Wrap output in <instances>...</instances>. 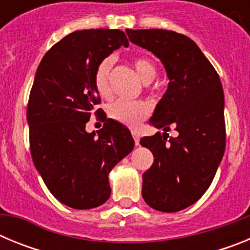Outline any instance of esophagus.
<instances>
[{"label": "esophagus", "mask_w": 250, "mask_h": 250, "mask_svg": "<svg viewBox=\"0 0 250 250\" xmlns=\"http://www.w3.org/2000/svg\"><path fill=\"white\" fill-rule=\"evenodd\" d=\"M131 134H132V136H134V141H135V145H136V146H139V145H140V138H139L138 132L131 131Z\"/></svg>", "instance_id": "34e87169"}]
</instances>
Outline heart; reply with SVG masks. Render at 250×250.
Returning a JSON list of instances; mask_svg holds the SVG:
<instances>
[{
    "label": "heart",
    "mask_w": 250,
    "mask_h": 250,
    "mask_svg": "<svg viewBox=\"0 0 250 250\" xmlns=\"http://www.w3.org/2000/svg\"><path fill=\"white\" fill-rule=\"evenodd\" d=\"M111 57H106L99 63L94 76L95 89L101 98L110 96L109 75L112 67ZM134 67L140 80L144 83H150L156 75V68L154 63L146 57H138L134 60ZM109 116L119 123L130 127L138 126L141 121L146 119L150 114V106L144 101H126L118 100L109 106Z\"/></svg>",
    "instance_id": "1"
}]
</instances>
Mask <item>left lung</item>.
I'll list each match as a JSON object with an SVG mask.
<instances>
[{
    "label": "left lung",
    "mask_w": 250,
    "mask_h": 250,
    "mask_svg": "<svg viewBox=\"0 0 250 250\" xmlns=\"http://www.w3.org/2000/svg\"><path fill=\"white\" fill-rule=\"evenodd\" d=\"M126 34L132 43L160 60L169 79L167 91L150 118L152 126L164 132L140 140L155 158L143 174L141 193L152 209L175 213L202 198L224 155L222 83L189 37L159 28H127ZM170 127L178 131L176 138L167 135Z\"/></svg>",
    "instance_id": "1"
}]
</instances>
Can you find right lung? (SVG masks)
I'll use <instances>...</instances> for the list:
<instances>
[{"label":"right lung","instance_id":"right-lung-1","mask_svg":"<svg viewBox=\"0 0 250 250\" xmlns=\"http://www.w3.org/2000/svg\"><path fill=\"white\" fill-rule=\"evenodd\" d=\"M121 46L129 41L120 30L75 31L46 52L35 75L27 105L31 155L51 194L74 209L109 199L110 171L135 145L112 119L96 132L85 129L91 115L103 112L96 110V67Z\"/></svg>","mask_w":250,"mask_h":250}]
</instances>
